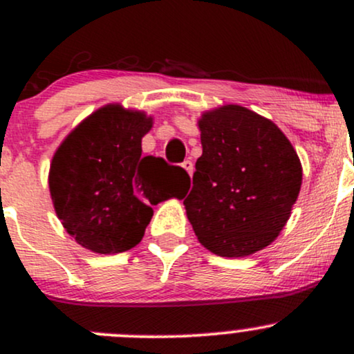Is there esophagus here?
<instances>
[{
	"label": "esophagus",
	"mask_w": 354,
	"mask_h": 354,
	"mask_svg": "<svg viewBox=\"0 0 354 354\" xmlns=\"http://www.w3.org/2000/svg\"><path fill=\"white\" fill-rule=\"evenodd\" d=\"M181 166H183V168L186 169V171H188V174L193 173V168H194V166H193V161H191V160H186L185 163H183Z\"/></svg>",
	"instance_id": "esophagus-1"
}]
</instances>
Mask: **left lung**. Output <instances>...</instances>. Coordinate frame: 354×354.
I'll return each mask as SVG.
<instances>
[{
  "mask_svg": "<svg viewBox=\"0 0 354 354\" xmlns=\"http://www.w3.org/2000/svg\"><path fill=\"white\" fill-rule=\"evenodd\" d=\"M198 126L203 154L186 214L206 250L245 258L271 245L290 219L301 161L273 121L239 104L203 113Z\"/></svg>",
  "mask_w": 354,
  "mask_h": 354,
  "instance_id": "8db88e82",
  "label": "left lung"
}]
</instances>
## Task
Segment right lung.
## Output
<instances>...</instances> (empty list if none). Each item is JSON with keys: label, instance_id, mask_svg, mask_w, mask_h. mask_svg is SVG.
<instances>
[{"label": "right lung", "instance_id": "obj_1", "mask_svg": "<svg viewBox=\"0 0 354 354\" xmlns=\"http://www.w3.org/2000/svg\"><path fill=\"white\" fill-rule=\"evenodd\" d=\"M151 126L143 111L106 104L81 121L53 156V206L68 234L93 253L135 248L151 221V206L189 188L180 166L141 156Z\"/></svg>", "mask_w": 354, "mask_h": 354}]
</instances>
